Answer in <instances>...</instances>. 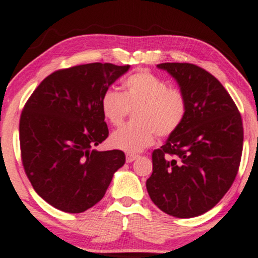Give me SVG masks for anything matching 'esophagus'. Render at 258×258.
<instances>
[{
    "mask_svg": "<svg viewBox=\"0 0 258 258\" xmlns=\"http://www.w3.org/2000/svg\"><path fill=\"white\" fill-rule=\"evenodd\" d=\"M138 158H139L138 154H135V153H127L126 154V161L127 162L135 161V160L138 159Z\"/></svg>",
    "mask_w": 258,
    "mask_h": 258,
    "instance_id": "1",
    "label": "esophagus"
}]
</instances>
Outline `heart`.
<instances>
[{
	"label": "heart",
	"mask_w": 258,
	"mask_h": 258,
	"mask_svg": "<svg viewBox=\"0 0 258 258\" xmlns=\"http://www.w3.org/2000/svg\"><path fill=\"white\" fill-rule=\"evenodd\" d=\"M122 93L109 88L100 99L103 116L112 126H120L130 110L132 125L110 136V144L127 153H138L150 147L156 135L167 138L179 130L188 112V100L178 88L152 73L141 72L128 76Z\"/></svg>",
	"instance_id": "heart-1"
}]
</instances>
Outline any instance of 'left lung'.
<instances>
[{
    "label": "left lung",
    "instance_id": "obj_1",
    "mask_svg": "<svg viewBox=\"0 0 258 258\" xmlns=\"http://www.w3.org/2000/svg\"><path fill=\"white\" fill-rule=\"evenodd\" d=\"M188 100L182 126L153 152L150 199L165 214L197 217L232 186L242 153L241 115L222 84L198 65L162 63Z\"/></svg>",
    "mask_w": 258,
    "mask_h": 258
}]
</instances>
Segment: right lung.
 <instances>
[{
	"mask_svg": "<svg viewBox=\"0 0 258 258\" xmlns=\"http://www.w3.org/2000/svg\"><path fill=\"white\" fill-rule=\"evenodd\" d=\"M128 69L91 63L57 70L25 103L19 122L23 166L35 191L55 209L69 214L91 209L125 164L121 150L92 148L109 136L103 93Z\"/></svg>",
	"mask_w": 258,
	"mask_h": 258,
	"instance_id": "obj_1",
	"label": "right lung"
}]
</instances>
